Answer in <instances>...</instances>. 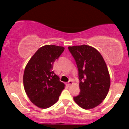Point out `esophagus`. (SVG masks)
<instances>
[{
  "instance_id": "obj_1",
  "label": "esophagus",
  "mask_w": 129,
  "mask_h": 129,
  "mask_svg": "<svg viewBox=\"0 0 129 129\" xmlns=\"http://www.w3.org/2000/svg\"><path fill=\"white\" fill-rule=\"evenodd\" d=\"M73 84V81H72V80H69L68 83H67V84H68V86H70V85H72V84Z\"/></svg>"
}]
</instances>
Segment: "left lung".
I'll return each instance as SVG.
<instances>
[{
    "mask_svg": "<svg viewBox=\"0 0 129 129\" xmlns=\"http://www.w3.org/2000/svg\"><path fill=\"white\" fill-rule=\"evenodd\" d=\"M79 70L80 93L73 99L84 109H92L106 98L110 86V77L103 56L90 46H69Z\"/></svg>",
    "mask_w": 129,
    "mask_h": 129,
    "instance_id": "obj_1",
    "label": "left lung"
}]
</instances>
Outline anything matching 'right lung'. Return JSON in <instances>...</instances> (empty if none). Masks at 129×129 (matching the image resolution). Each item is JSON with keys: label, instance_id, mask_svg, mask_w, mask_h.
I'll return each instance as SVG.
<instances>
[{"label": "right lung", "instance_id": "add662e5", "mask_svg": "<svg viewBox=\"0 0 129 129\" xmlns=\"http://www.w3.org/2000/svg\"><path fill=\"white\" fill-rule=\"evenodd\" d=\"M64 50L63 46L45 45L38 49L26 64L23 86L29 100L40 109L58 101L65 85L53 69L54 61Z\"/></svg>", "mask_w": 129, "mask_h": 129}]
</instances>
